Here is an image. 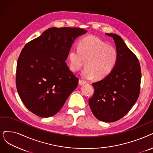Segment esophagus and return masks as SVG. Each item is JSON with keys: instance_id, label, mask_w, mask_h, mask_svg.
Returning a JSON list of instances; mask_svg holds the SVG:
<instances>
[{"instance_id": "obj_1", "label": "esophagus", "mask_w": 153, "mask_h": 153, "mask_svg": "<svg viewBox=\"0 0 153 153\" xmlns=\"http://www.w3.org/2000/svg\"><path fill=\"white\" fill-rule=\"evenodd\" d=\"M78 83H79V84H80V85H82L85 84V82L83 81V80H79Z\"/></svg>"}]
</instances>
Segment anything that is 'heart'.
<instances>
[{
    "label": "heart",
    "instance_id": "heart-1",
    "mask_svg": "<svg viewBox=\"0 0 153 153\" xmlns=\"http://www.w3.org/2000/svg\"><path fill=\"white\" fill-rule=\"evenodd\" d=\"M118 54L116 49L94 36L82 39L78 49L72 48L68 53V63L71 70L76 72L83 66L82 76L91 80L95 76L102 79L108 75L115 68Z\"/></svg>",
    "mask_w": 153,
    "mask_h": 153
}]
</instances>
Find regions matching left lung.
Returning a JSON list of instances; mask_svg holds the SVG:
<instances>
[{"label":"left lung","instance_id":"8db88e82","mask_svg":"<svg viewBox=\"0 0 153 153\" xmlns=\"http://www.w3.org/2000/svg\"><path fill=\"white\" fill-rule=\"evenodd\" d=\"M105 34L114 40L117 62L108 75L92 83L95 91L89 99V106L97 119L112 123L123 118L136 102L141 70L136 56L120 36L112 33Z\"/></svg>","mask_w":153,"mask_h":153}]
</instances>
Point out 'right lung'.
<instances>
[{"instance_id": "right-lung-1", "label": "right lung", "mask_w": 153, "mask_h": 153, "mask_svg": "<svg viewBox=\"0 0 153 153\" xmlns=\"http://www.w3.org/2000/svg\"><path fill=\"white\" fill-rule=\"evenodd\" d=\"M87 31L51 27L22 49L17 63L16 87L29 111L41 117L57 114L78 86L65 61L74 41Z\"/></svg>"}]
</instances>
